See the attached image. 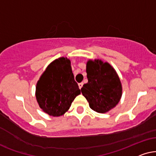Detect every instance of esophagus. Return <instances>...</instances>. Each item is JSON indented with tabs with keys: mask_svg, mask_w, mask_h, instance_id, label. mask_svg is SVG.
Instances as JSON below:
<instances>
[{
	"mask_svg": "<svg viewBox=\"0 0 156 156\" xmlns=\"http://www.w3.org/2000/svg\"><path fill=\"white\" fill-rule=\"evenodd\" d=\"M83 86V83H78V86H79V88L80 89Z\"/></svg>",
	"mask_w": 156,
	"mask_h": 156,
	"instance_id": "esophagus-1",
	"label": "esophagus"
}]
</instances>
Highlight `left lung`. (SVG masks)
<instances>
[{"instance_id":"1","label":"left lung","mask_w":156,"mask_h":156,"mask_svg":"<svg viewBox=\"0 0 156 156\" xmlns=\"http://www.w3.org/2000/svg\"><path fill=\"white\" fill-rule=\"evenodd\" d=\"M88 82L84 84L81 93L93 111L105 113L119 103L122 96V85L115 70L100 59L88 60L86 63Z\"/></svg>"}]
</instances>
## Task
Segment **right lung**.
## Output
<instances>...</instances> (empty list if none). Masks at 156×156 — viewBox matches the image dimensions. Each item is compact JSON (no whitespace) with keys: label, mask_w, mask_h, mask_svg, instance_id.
I'll use <instances>...</instances> for the list:
<instances>
[{"label":"right lung","mask_w":156,"mask_h":156,"mask_svg":"<svg viewBox=\"0 0 156 156\" xmlns=\"http://www.w3.org/2000/svg\"><path fill=\"white\" fill-rule=\"evenodd\" d=\"M80 94L70 61L64 57L54 60L47 66L36 87L39 106L43 112L54 117L67 112L76 97Z\"/></svg>","instance_id":"add662e5"}]
</instances>
